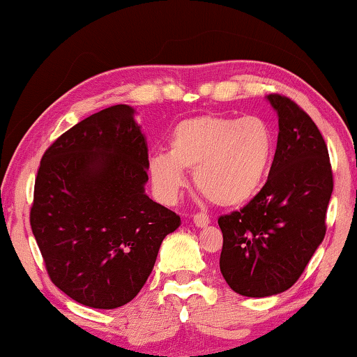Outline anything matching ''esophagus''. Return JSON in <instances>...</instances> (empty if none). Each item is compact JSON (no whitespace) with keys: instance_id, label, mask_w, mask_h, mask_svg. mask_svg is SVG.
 Returning a JSON list of instances; mask_svg holds the SVG:
<instances>
[{"instance_id":"34e87169","label":"esophagus","mask_w":357,"mask_h":357,"mask_svg":"<svg viewBox=\"0 0 357 357\" xmlns=\"http://www.w3.org/2000/svg\"><path fill=\"white\" fill-rule=\"evenodd\" d=\"M193 222H195V226L204 227L209 224V216L206 213H197V214H193Z\"/></svg>"}]
</instances>
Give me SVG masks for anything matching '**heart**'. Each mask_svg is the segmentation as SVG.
I'll list each match as a JSON object with an SVG mask.
<instances>
[{
    "label": "heart",
    "mask_w": 357,
    "mask_h": 357,
    "mask_svg": "<svg viewBox=\"0 0 357 357\" xmlns=\"http://www.w3.org/2000/svg\"><path fill=\"white\" fill-rule=\"evenodd\" d=\"M271 158L273 135L261 119L206 114L178 121L167 154L151 155L148 172L158 197L174 202L185 187L183 170H193L202 195L227 208L247 203L260 190Z\"/></svg>",
    "instance_id": "b5f03b06"
}]
</instances>
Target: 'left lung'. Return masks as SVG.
<instances>
[{
  "label": "left lung",
  "instance_id": "left-lung-1",
  "mask_svg": "<svg viewBox=\"0 0 357 357\" xmlns=\"http://www.w3.org/2000/svg\"><path fill=\"white\" fill-rule=\"evenodd\" d=\"M278 146L263 188L241 211L218 219L219 268L232 291L268 297L289 289L326 232L333 192L328 148L314 120L289 97L270 94Z\"/></svg>",
  "mask_w": 357,
  "mask_h": 357
}]
</instances>
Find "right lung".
<instances>
[{"mask_svg": "<svg viewBox=\"0 0 357 357\" xmlns=\"http://www.w3.org/2000/svg\"><path fill=\"white\" fill-rule=\"evenodd\" d=\"M130 105L87 116L45 151L31 227L53 284L94 309L135 299L180 216L144 193L148 144Z\"/></svg>", "mask_w": 357, "mask_h": 357, "instance_id": "right-lung-1", "label": "right lung"}]
</instances>
